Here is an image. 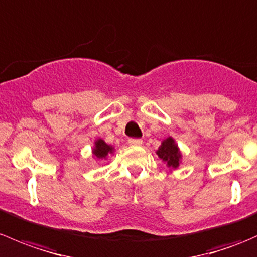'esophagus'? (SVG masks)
Returning <instances> with one entry per match:
<instances>
[{
	"instance_id": "esophagus-1",
	"label": "esophagus",
	"mask_w": 257,
	"mask_h": 257,
	"mask_svg": "<svg viewBox=\"0 0 257 257\" xmlns=\"http://www.w3.org/2000/svg\"><path fill=\"white\" fill-rule=\"evenodd\" d=\"M128 143L131 145H141L142 143H143V141H142V139H138V138H129Z\"/></svg>"
}]
</instances>
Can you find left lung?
I'll return each mask as SVG.
<instances>
[{
	"instance_id": "1",
	"label": "left lung",
	"mask_w": 257,
	"mask_h": 257,
	"mask_svg": "<svg viewBox=\"0 0 257 257\" xmlns=\"http://www.w3.org/2000/svg\"><path fill=\"white\" fill-rule=\"evenodd\" d=\"M157 154L163 162L167 163V165L169 168H174L177 169L179 167V163H180L181 154L179 152L178 145L175 144L174 139L172 137L167 138L165 141H163L162 145L159 147V149L157 150Z\"/></svg>"
}]
</instances>
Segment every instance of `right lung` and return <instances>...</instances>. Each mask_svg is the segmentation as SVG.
<instances>
[{
    "instance_id": "add662e5",
    "label": "right lung",
    "mask_w": 257,
    "mask_h": 257,
    "mask_svg": "<svg viewBox=\"0 0 257 257\" xmlns=\"http://www.w3.org/2000/svg\"><path fill=\"white\" fill-rule=\"evenodd\" d=\"M114 148L112 145H108L103 139L95 141V147L93 148V154L97 159H105L109 154H112Z\"/></svg>"
}]
</instances>
